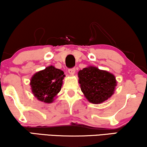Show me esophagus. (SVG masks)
<instances>
[{
    "label": "esophagus",
    "instance_id": "obj_1",
    "mask_svg": "<svg viewBox=\"0 0 147 147\" xmlns=\"http://www.w3.org/2000/svg\"><path fill=\"white\" fill-rule=\"evenodd\" d=\"M75 71H76V69H75V68H70V69L68 70V72H69V74H70V75H73L75 73Z\"/></svg>",
    "mask_w": 147,
    "mask_h": 147
}]
</instances>
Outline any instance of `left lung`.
I'll return each instance as SVG.
<instances>
[{"label":"left lung","mask_w":147,"mask_h":147,"mask_svg":"<svg viewBox=\"0 0 147 147\" xmlns=\"http://www.w3.org/2000/svg\"><path fill=\"white\" fill-rule=\"evenodd\" d=\"M81 90L91 103L100 104L114 94L117 81L114 75L94 66H88L78 72Z\"/></svg>","instance_id":"1"}]
</instances>
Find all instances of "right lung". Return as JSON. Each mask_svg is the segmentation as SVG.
<instances>
[{
  "mask_svg": "<svg viewBox=\"0 0 147 147\" xmlns=\"http://www.w3.org/2000/svg\"><path fill=\"white\" fill-rule=\"evenodd\" d=\"M64 72L49 66L35 73L30 79L32 92L39 101L45 103L53 102L62 88Z\"/></svg>",
  "mask_w": 147,
  "mask_h": 147,
  "instance_id": "right-lung-1",
  "label": "right lung"
}]
</instances>
